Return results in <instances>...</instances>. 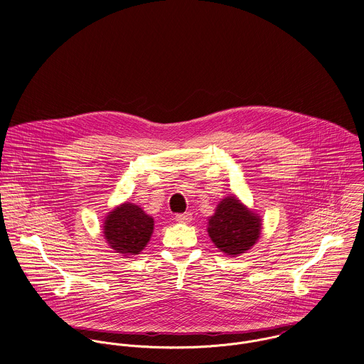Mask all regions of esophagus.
Listing matches in <instances>:
<instances>
[{"instance_id":"34e87169","label":"esophagus","mask_w":364,"mask_h":364,"mask_svg":"<svg viewBox=\"0 0 364 364\" xmlns=\"http://www.w3.org/2000/svg\"><path fill=\"white\" fill-rule=\"evenodd\" d=\"M175 220L178 223H189L192 220V213L186 211V213H181V214H176L175 215Z\"/></svg>"}]
</instances>
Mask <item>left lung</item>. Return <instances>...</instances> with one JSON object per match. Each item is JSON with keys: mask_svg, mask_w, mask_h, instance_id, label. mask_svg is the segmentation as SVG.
<instances>
[{"mask_svg": "<svg viewBox=\"0 0 364 364\" xmlns=\"http://www.w3.org/2000/svg\"><path fill=\"white\" fill-rule=\"evenodd\" d=\"M262 218L237 196L224 198L208 217L210 240L225 255L238 257L250 251L259 240Z\"/></svg>", "mask_w": 364, "mask_h": 364, "instance_id": "left-lung-1", "label": "left lung"}]
</instances>
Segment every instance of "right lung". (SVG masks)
Here are the masks:
<instances>
[{"label": "right lung", "instance_id": "obj_1", "mask_svg": "<svg viewBox=\"0 0 364 364\" xmlns=\"http://www.w3.org/2000/svg\"><path fill=\"white\" fill-rule=\"evenodd\" d=\"M154 231V218L134 203L124 202L112 208L104 221L109 247L123 257L140 254Z\"/></svg>", "mask_w": 364, "mask_h": 364}]
</instances>
